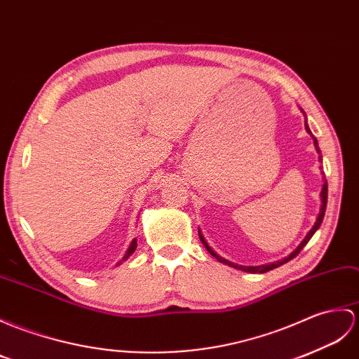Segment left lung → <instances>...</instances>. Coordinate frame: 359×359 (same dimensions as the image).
I'll use <instances>...</instances> for the list:
<instances>
[{
	"label": "left lung",
	"instance_id": "obj_1",
	"mask_svg": "<svg viewBox=\"0 0 359 359\" xmlns=\"http://www.w3.org/2000/svg\"><path fill=\"white\" fill-rule=\"evenodd\" d=\"M304 127H306V130H307V133H309V135L312 136V139H313V145H315V148H316V153H320L321 154V149H320V147H318V140H316V137L312 135V131L309 130V127H307V123L304 122ZM320 161H321V156H320ZM326 206H327V182L324 180V185H323V189H321V210H320V214H318V219H316V222H315V224H313V228L307 232V236L304 237V240L302 241V243H299V246L295 249V251L290 254L289 257H286V258H283V260H280V262H277V263H271V264H263V266H240V264H236V263H232V262H228L226 258H223V257H220L219 254H215L212 249L208 246V243H206V240L203 238V236H202V232H200V229H198V237H200V240H202V243H203V246L208 249V252H210L212 257H215L217 258V260L220 262V263H224V264H228V266H231V268H236V269H240V271H245V272H251V273H264V272H268V271H272V269H275V268H278V266H281V264H285V263H287L289 260H292L294 257H297L299 252H302V249L307 245V241H309L311 238H312V236L315 234L316 232V229L320 228V224H321V222H323V219H324V212H326Z\"/></svg>",
	"mask_w": 359,
	"mask_h": 359
}]
</instances>
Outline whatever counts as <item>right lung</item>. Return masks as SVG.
I'll return each instance as SVG.
<instances>
[{
  "instance_id": "add662e5",
  "label": "right lung",
  "mask_w": 359,
  "mask_h": 359,
  "mask_svg": "<svg viewBox=\"0 0 359 359\" xmlns=\"http://www.w3.org/2000/svg\"><path fill=\"white\" fill-rule=\"evenodd\" d=\"M136 246H137V243H136V240H133V243H131V246H130V249H128V252H127V255H125V258H128V255H131L133 252H135V249H136ZM123 258V260H125Z\"/></svg>"
}]
</instances>
